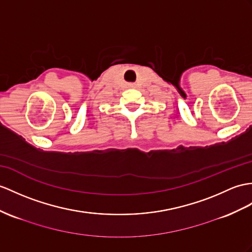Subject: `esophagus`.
I'll return each instance as SVG.
<instances>
[{
    "mask_svg": "<svg viewBox=\"0 0 252 252\" xmlns=\"http://www.w3.org/2000/svg\"><path fill=\"white\" fill-rule=\"evenodd\" d=\"M128 88H134V84L133 83H129V84H128Z\"/></svg>",
    "mask_w": 252,
    "mask_h": 252,
    "instance_id": "esophagus-1",
    "label": "esophagus"
}]
</instances>
